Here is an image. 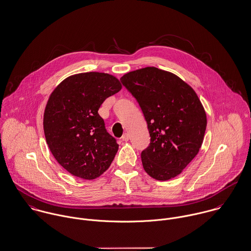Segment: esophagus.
<instances>
[{
    "label": "esophagus",
    "mask_w": 251,
    "mask_h": 251,
    "mask_svg": "<svg viewBox=\"0 0 251 251\" xmlns=\"http://www.w3.org/2000/svg\"><path fill=\"white\" fill-rule=\"evenodd\" d=\"M129 139H130V136H129L128 133H125V134L122 136V141H124V142H128Z\"/></svg>",
    "instance_id": "esophagus-1"
}]
</instances>
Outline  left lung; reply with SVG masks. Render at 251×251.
<instances>
[{"instance_id": "1", "label": "left lung", "mask_w": 251, "mask_h": 251, "mask_svg": "<svg viewBox=\"0 0 251 251\" xmlns=\"http://www.w3.org/2000/svg\"><path fill=\"white\" fill-rule=\"evenodd\" d=\"M120 80L138 100L148 123L151 145L142 163L151 177L165 181L182 173L201 147L206 114L194 89L173 73L147 67Z\"/></svg>"}]
</instances>
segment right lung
<instances>
[{"label": "right lung", "instance_id": "1", "mask_svg": "<svg viewBox=\"0 0 251 251\" xmlns=\"http://www.w3.org/2000/svg\"><path fill=\"white\" fill-rule=\"evenodd\" d=\"M121 88L114 75L90 72L70 75L52 91L44 113L45 136L54 158L71 175L94 179L113 161L118 145L98 110Z\"/></svg>", "mask_w": 251, "mask_h": 251}]
</instances>
